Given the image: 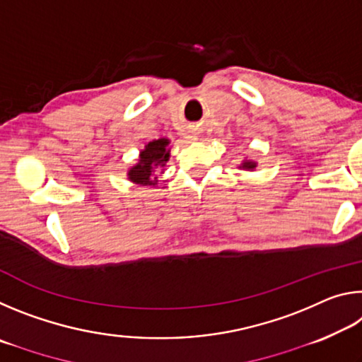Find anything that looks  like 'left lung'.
Segmentation results:
<instances>
[{
	"label": "left lung",
	"mask_w": 362,
	"mask_h": 362,
	"mask_svg": "<svg viewBox=\"0 0 362 362\" xmlns=\"http://www.w3.org/2000/svg\"><path fill=\"white\" fill-rule=\"evenodd\" d=\"M240 169H244V170H254L255 168H257V163L255 161H252V159H247V158H244L243 159V163L240 164V166H238Z\"/></svg>",
	"instance_id": "obj_1"
}]
</instances>
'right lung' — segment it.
Here are the masks:
<instances>
[{
    "label": "right lung",
    "instance_id": "obj_1",
    "mask_svg": "<svg viewBox=\"0 0 362 362\" xmlns=\"http://www.w3.org/2000/svg\"><path fill=\"white\" fill-rule=\"evenodd\" d=\"M170 140L166 137L151 140L139 153V161L127 170V179L140 187H156L158 174H164V166L170 158Z\"/></svg>",
    "mask_w": 362,
    "mask_h": 362
}]
</instances>
